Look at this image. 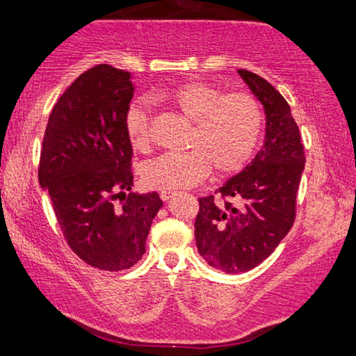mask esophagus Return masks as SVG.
Returning a JSON list of instances; mask_svg holds the SVG:
<instances>
[{"label":"esophagus","instance_id":"34e87169","mask_svg":"<svg viewBox=\"0 0 356 356\" xmlns=\"http://www.w3.org/2000/svg\"><path fill=\"white\" fill-rule=\"evenodd\" d=\"M175 194H177V192H173V191H162L161 192V199L164 200V202H167L168 199H172Z\"/></svg>","mask_w":356,"mask_h":356}]
</instances>
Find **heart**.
I'll use <instances>...</instances> for the list:
<instances>
[{
  "instance_id": "heart-1",
  "label": "heart",
  "mask_w": 356,
  "mask_h": 356,
  "mask_svg": "<svg viewBox=\"0 0 356 356\" xmlns=\"http://www.w3.org/2000/svg\"><path fill=\"white\" fill-rule=\"evenodd\" d=\"M151 102L177 110L194 123L189 151L164 154L142 168L149 188L179 189L200 183L211 167L218 175H233L246 167L264 131V108L248 92H224L214 85L191 81L168 91H154ZM124 131L134 149L151 148V121L147 104L132 102L124 115Z\"/></svg>"
}]
</instances>
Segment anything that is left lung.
Returning <instances> with one entry per match:
<instances>
[{
	"label": "left lung",
	"mask_w": 356,
	"mask_h": 356,
	"mask_svg": "<svg viewBox=\"0 0 356 356\" xmlns=\"http://www.w3.org/2000/svg\"><path fill=\"white\" fill-rule=\"evenodd\" d=\"M238 74L265 107V143L243 172L214 192L220 200L199 199L194 232L203 260L227 275L260 265L292 229L306 162L298 124L281 92L246 69Z\"/></svg>",
	"instance_id": "8db88e82"
}]
</instances>
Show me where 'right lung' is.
Instances as JSON below:
<instances>
[{"mask_svg":"<svg viewBox=\"0 0 356 356\" xmlns=\"http://www.w3.org/2000/svg\"><path fill=\"white\" fill-rule=\"evenodd\" d=\"M134 96L131 74L99 64L80 75L51 108L39 159V184L49 192L72 252L104 271L127 270L145 254L157 192L138 195L124 115Z\"/></svg>","mask_w":356,"mask_h":356,"instance_id":"right-lung-1","label":"right lung"}]
</instances>
